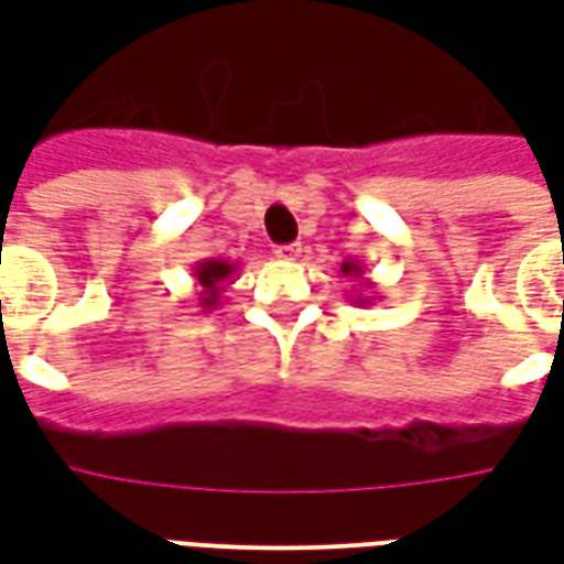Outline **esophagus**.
<instances>
[{
  "instance_id": "esophagus-1",
  "label": "esophagus",
  "mask_w": 564,
  "mask_h": 564,
  "mask_svg": "<svg viewBox=\"0 0 564 564\" xmlns=\"http://www.w3.org/2000/svg\"><path fill=\"white\" fill-rule=\"evenodd\" d=\"M274 257L278 259H299L302 257V245L295 241V245H281L278 250H274Z\"/></svg>"
}]
</instances>
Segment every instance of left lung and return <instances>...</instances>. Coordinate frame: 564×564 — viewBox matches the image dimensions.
<instances>
[{"mask_svg":"<svg viewBox=\"0 0 564 564\" xmlns=\"http://www.w3.org/2000/svg\"><path fill=\"white\" fill-rule=\"evenodd\" d=\"M341 274L344 278H362V274H366V269H362L356 259H344ZM362 283H366L368 290H371V281H362ZM356 305H371V295H366V299H362V295H356Z\"/></svg>","mask_w":564,"mask_h":564,"instance_id":"left-lung-1","label":"left lung"}]
</instances>
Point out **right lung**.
Returning a JSON list of instances; mask_svg holds the SVG:
<instances>
[{
  "label": "right lung",
  "mask_w": 564,
  "mask_h": 564,
  "mask_svg": "<svg viewBox=\"0 0 564 564\" xmlns=\"http://www.w3.org/2000/svg\"><path fill=\"white\" fill-rule=\"evenodd\" d=\"M235 274H238V265L229 262V259H202L196 269H193V278H196L198 286V307L205 314L220 305L223 293L235 281Z\"/></svg>",
  "instance_id": "1"
}]
</instances>
